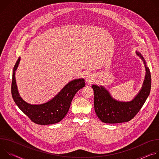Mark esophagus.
<instances>
[{"label": "esophagus", "instance_id": "esophagus-1", "mask_svg": "<svg viewBox=\"0 0 159 159\" xmlns=\"http://www.w3.org/2000/svg\"><path fill=\"white\" fill-rule=\"evenodd\" d=\"M85 79H86V82H91L94 80L93 75L92 74H87L85 76Z\"/></svg>", "mask_w": 159, "mask_h": 159}]
</instances>
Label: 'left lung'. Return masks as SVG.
<instances>
[{"mask_svg":"<svg viewBox=\"0 0 159 159\" xmlns=\"http://www.w3.org/2000/svg\"><path fill=\"white\" fill-rule=\"evenodd\" d=\"M137 54L143 61L146 74L142 87L139 94L128 102L118 101L111 96L103 86L93 85L94 94V110L99 119L106 123H120L132 120L139 112L148 96L151 89V75L144 58L139 52Z\"/></svg>","mask_w":159,"mask_h":159,"instance_id":"1","label":"left lung"}]
</instances>
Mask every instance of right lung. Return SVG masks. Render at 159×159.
<instances>
[{"label": "right lung", "mask_w": 159, "mask_h": 159, "mask_svg": "<svg viewBox=\"0 0 159 159\" xmlns=\"http://www.w3.org/2000/svg\"><path fill=\"white\" fill-rule=\"evenodd\" d=\"M20 57L17 60L12 72L11 93L18 107L36 124L52 125L60 122L69 110L71 102L78 90L85 86L84 79H75L68 83L50 101L41 104H31L22 99L18 92L15 73Z\"/></svg>", "instance_id": "obj_1"}]
</instances>
